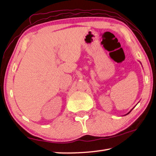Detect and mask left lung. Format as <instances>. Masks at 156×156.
<instances>
[{"label": "left lung", "instance_id": "left-lung-1", "mask_svg": "<svg viewBox=\"0 0 156 156\" xmlns=\"http://www.w3.org/2000/svg\"><path fill=\"white\" fill-rule=\"evenodd\" d=\"M132 109H131V111H130V112H129V113H126V114H125V115H127V114H129V113H130V112H131V111H132Z\"/></svg>", "mask_w": 156, "mask_h": 156}]
</instances>
